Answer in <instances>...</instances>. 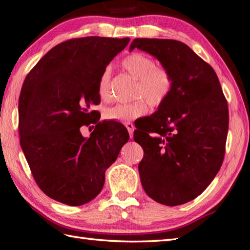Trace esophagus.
I'll list each match as a JSON object with an SVG mask.
<instances>
[{"label": "esophagus", "instance_id": "34e87169", "mask_svg": "<svg viewBox=\"0 0 250 250\" xmlns=\"http://www.w3.org/2000/svg\"><path fill=\"white\" fill-rule=\"evenodd\" d=\"M125 126H126V129H128V131H129L130 138L132 139V138H133V131H134V125H133V124H132V122H126V124H125Z\"/></svg>", "mask_w": 250, "mask_h": 250}]
</instances>
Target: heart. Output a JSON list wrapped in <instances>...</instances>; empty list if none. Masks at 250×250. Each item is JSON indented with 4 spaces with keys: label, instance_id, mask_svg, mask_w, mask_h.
I'll use <instances>...</instances> for the list:
<instances>
[{
    "label": "heart",
    "instance_id": "b5f03b06",
    "mask_svg": "<svg viewBox=\"0 0 250 250\" xmlns=\"http://www.w3.org/2000/svg\"><path fill=\"white\" fill-rule=\"evenodd\" d=\"M124 69L136 80L133 96L136 99L129 104H117L104 111L107 120L128 122L145 115L149 105L158 107L167 101L172 91L173 77L166 66L156 65L153 57L144 53H132L121 62ZM111 70L106 67L97 82V93L103 102L111 99Z\"/></svg>",
    "mask_w": 250,
    "mask_h": 250
}]
</instances>
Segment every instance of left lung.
I'll return each instance as SVG.
<instances>
[{
    "label": "left lung",
    "mask_w": 250,
    "mask_h": 250,
    "mask_svg": "<svg viewBox=\"0 0 250 250\" xmlns=\"http://www.w3.org/2000/svg\"><path fill=\"white\" fill-rule=\"evenodd\" d=\"M172 73L173 86L158 110L136 126L144 150L142 187L155 202L178 206L202 194L219 172L226 153L228 102L217 73L187 44L168 39H134Z\"/></svg>",
    "instance_id": "8db88e82"
}]
</instances>
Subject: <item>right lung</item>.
<instances>
[{
	"mask_svg": "<svg viewBox=\"0 0 250 250\" xmlns=\"http://www.w3.org/2000/svg\"><path fill=\"white\" fill-rule=\"evenodd\" d=\"M129 38L70 39L48 51L28 73L19 96L21 146L33 179L48 197L81 206L100 194L105 171L129 140L119 122L100 121L102 71ZM95 124L89 138L82 126Z\"/></svg>",
	"mask_w": 250,
	"mask_h": 250,
	"instance_id": "1",
	"label": "right lung"
}]
</instances>
